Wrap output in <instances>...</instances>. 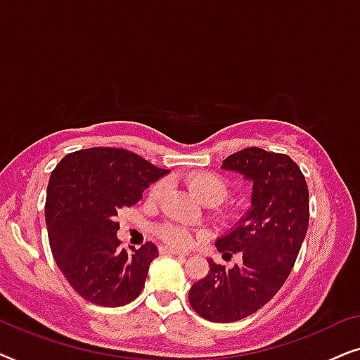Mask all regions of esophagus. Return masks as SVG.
<instances>
[{"mask_svg": "<svg viewBox=\"0 0 360 360\" xmlns=\"http://www.w3.org/2000/svg\"><path fill=\"white\" fill-rule=\"evenodd\" d=\"M160 252L162 254H170V255H175V257H180V259H185L186 252H181V250H176L174 248H169V245H164V248H160Z\"/></svg>", "mask_w": 360, "mask_h": 360, "instance_id": "obj_1", "label": "esophagus"}]
</instances>
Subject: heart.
<instances>
[{
  "mask_svg": "<svg viewBox=\"0 0 360 360\" xmlns=\"http://www.w3.org/2000/svg\"><path fill=\"white\" fill-rule=\"evenodd\" d=\"M188 186L196 198L203 201L206 205H218L229 195V184L223 176L203 172V174L190 176ZM167 184L164 180L157 181L152 186L150 196L152 198H159L165 193ZM159 236L165 240L167 244L175 245V248H188L193 240V234L188 228L179 224H165L159 229Z\"/></svg>",
  "mask_w": 360,
  "mask_h": 360,
  "instance_id": "b5f03b06",
  "label": "heart"
}]
</instances>
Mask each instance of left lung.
<instances>
[{"mask_svg": "<svg viewBox=\"0 0 360 360\" xmlns=\"http://www.w3.org/2000/svg\"><path fill=\"white\" fill-rule=\"evenodd\" d=\"M221 169L252 181V206L214 243L224 257L240 252L243 262L226 269L208 260L210 272L191 285L188 300L201 318L233 323L269 303L288 278L308 229L309 195L300 167L285 154L248 147L226 157Z\"/></svg>", "mask_w": 360, "mask_h": 360, "instance_id": "1", "label": "left lung"}]
</instances>
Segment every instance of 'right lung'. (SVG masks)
I'll return each instance as SVG.
<instances>
[{"mask_svg":"<svg viewBox=\"0 0 360 360\" xmlns=\"http://www.w3.org/2000/svg\"><path fill=\"white\" fill-rule=\"evenodd\" d=\"M169 174L134 152L91 147L72 152L52 170L46 224L52 255L72 288L98 307H122L139 297L159 249H121L117 211L136 205Z\"/></svg>","mask_w":360,"mask_h":360,"instance_id":"right-lung-1","label":"right lung"}]
</instances>
